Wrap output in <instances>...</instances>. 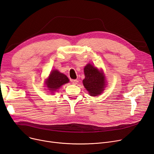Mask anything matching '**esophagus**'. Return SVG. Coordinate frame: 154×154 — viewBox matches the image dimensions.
Here are the masks:
<instances>
[{
    "label": "esophagus",
    "mask_w": 154,
    "mask_h": 154,
    "mask_svg": "<svg viewBox=\"0 0 154 154\" xmlns=\"http://www.w3.org/2000/svg\"><path fill=\"white\" fill-rule=\"evenodd\" d=\"M78 82H79V81H78L77 80H76V79H74V80H72V84H73V85L77 84Z\"/></svg>",
    "instance_id": "1"
}]
</instances>
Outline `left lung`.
<instances>
[{"mask_svg":"<svg viewBox=\"0 0 154 154\" xmlns=\"http://www.w3.org/2000/svg\"><path fill=\"white\" fill-rule=\"evenodd\" d=\"M85 79L83 84L90 95L97 96L101 93L105 86V78L103 72L95 66L88 64L84 68Z\"/></svg>","mask_w":154,"mask_h":154,"instance_id":"1","label":"left lung"}]
</instances>
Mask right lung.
<instances>
[{"instance_id": "obj_1", "label": "right lung", "mask_w": 154, "mask_h": 154, "mask_svg": "<svg viewBox=\"0 0 154 154\" xmlns=\"http://www.w3.org/2000/svg\"><path fill=\"white\" fill-rule=\"evenodd\" d=\"M68 82H69V79L63 73L54 70L51 72L45 84L47 85L48 89L51 91V93H53L56 89H59L62 85L68 83Z\"/></svg>"}]
</instances>
